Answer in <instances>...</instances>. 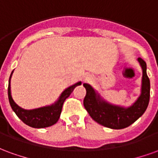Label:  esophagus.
Here are the masks:
<instances>
[{
    "label": "esophagus",
    "instance_id": "obj_1",
    "mask_svg": "<svg viewBox=\"0 0 158 158\" xmlns=\"http://www.w3.org/2000/svg\"><path fill=\"white\" fill-rule=\"evenodd\" d=\"M85 79L86 81H88V80H89V79H90V77H89V76H86Z\"/></svg>",
    "mask_w": 158,
    "mask_h": 158
}]
</instances>
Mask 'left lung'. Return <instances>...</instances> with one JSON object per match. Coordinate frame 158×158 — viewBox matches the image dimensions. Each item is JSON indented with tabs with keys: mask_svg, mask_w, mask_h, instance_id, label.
Segmentation results:
<instances>
[{
	"mask_svg": "<svg viewBox=\"0 0 158 158\" xmlns=\"http://www.w3.org/2000/svg\"><path fill=\"white\" fill-rule=\"evenodd\" d=\"M142 69L141 92L132 106L129 107L113 105L102 98L89 84H84L86 95L84 106L93 120L101 125L113 129H124L131 125L143 115L150 100V79L146 74V63L142 58L137 59Z\"/></svg>",
	"mask_w": 158,
	"mask_h": 158,
	"instance_id": "obj_1",
	"label": "left lung"
}]
</instances>
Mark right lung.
<instances>
[{
  "label": "right lung",
  "mask_w": 158,
  "mask_h": 158,
  "mask_svg": "<svg viewBox=\"0 0 158 158\" xmlns=\"http://www.w3.org/2000/svg\"><path fill=\"white\" fill-rule=\"evenodd\" d=\"M12 73L13 71L10 75L8 82V99L10 105L12 106L13 112L17 114V116L19 117L23 122L27 125L30 126L32 128H36V129L46 128V127H50L55 124L60 118V115L62 113V105L65 102V100L70 96V94L73 92V90L76 86L81 85V82L79 81L68 87L65 90L62 91L61 96H59L58 100L51 106H42L36 109L26 110L20 107L19 105H17L12 99V95H11V85H10Z\"/></svg>",
  "instance_id": "obj_1"
}]
</instances>
